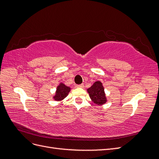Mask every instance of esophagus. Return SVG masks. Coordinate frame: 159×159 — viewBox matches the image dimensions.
Returning a JSON list of instances; mask_svg holds the SVG:
<instances>
[{
  "instance_id": "34e87169",
  "label": "esophagus",
  "mask_w": 159,
  "mask_h": 159,
  "mask_svg": "<svg viewBox=\"0 0 159 159\" xmlns=\"http://www.w3.org/2000/svg\"><path fill=\"white\" fill-rule=\"evenodd\" d=\"M75 87L76 88H84V84H80V85H76Z\"/></svg>"
}]
</instances>
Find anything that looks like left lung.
Instances as JSON below:
<instances>
[{
	"label": "left lung",
	"instance_id": "1",
	"mask_svg": "<svg viewBox=\"0 0 159 159\" xmlns=\"http://www.w3.org/2000/svg\"><path fill=\"white\" fill-rule=\"evenodd\" d=\"M89 97L94 103L102 105L106 102V98L104 93V88L100 81H96L88 89Z\"/></svg>",
	"mask_w": 159,
	"mask_h": 159
}]
</instances>
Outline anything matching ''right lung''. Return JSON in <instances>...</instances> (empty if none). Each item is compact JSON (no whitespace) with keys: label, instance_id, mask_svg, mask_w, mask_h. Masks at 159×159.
<instances>
[{"label":"right lung","instance_id":"obj_1","mask_svg":"<svg viewBox=\"0 0 159 159\" xmlns=\"http://www.w3.org/2000/svg\"><path fill=\"white\" fill-rule=\"evenodd\" d=\"M70 88L67 87L64 84H60L58 87L57 88L56 95L54 97V99L56 101H60L65 98L67 95L70 92Z\"/></svg>","mask_w":159,"mask_h":159}]
</instances>
